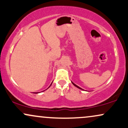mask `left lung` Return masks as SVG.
Masks as SVG:
<instances>
[{
    "label": "left lung",
    "instance_id": "8db88e82",
    "mask_svg": "<svg viewBox=\"0 0 128 128\" xmlns=\"http://www.w3.org/2000/svg\"><path fill=\"white\" fill-rule=\"evenodd\" d=\"M72 82V84H73V85H74V86H76V87H77V88H79V89H80V90H83V89H82V88H80V87H79V86H76V84H74V83H73V82Z\"/></svg>",
    "mask_w": 128,
    "mask_h": 128
}]
</instances>
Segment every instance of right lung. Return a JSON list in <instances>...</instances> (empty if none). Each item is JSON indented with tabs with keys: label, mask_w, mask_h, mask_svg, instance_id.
Segmentation results:
<instances>
[{
	"label": "right lung",
	"mask_w": 128,
	"mask_h": 128,
	"mask_svg": "<svg viewBox=\"0 0 128 128\" xmlns=\"http://www.w3.org/2000/svg\"><path fill=\"white\" fill-rule=\"evenodd\" d=\"M52 84H50V86H51V85H52ZM50 86H49V88L50 87ZM36 93H37V92H36Z\"/></svg>",
	"instance_id": "1"
}]
</instances>
